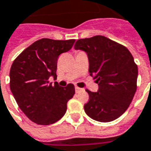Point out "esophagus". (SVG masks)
<instances>
[{"instance_id": "34e87169", "label": "esophagus", "mask_w": 151, "mask_h": 151, "mask_svg": "<svg viewBox=\"0 0 151 151\" xmlns=\"http://www.w3.org/2000/svg\"><path fill=\"white\" fill-rule=\"evenodd\" d=\"M75 89H76V93H78V92H80L81 90H83V88H79V87H77V86H75Z\"/></svg>"}]
</instances>
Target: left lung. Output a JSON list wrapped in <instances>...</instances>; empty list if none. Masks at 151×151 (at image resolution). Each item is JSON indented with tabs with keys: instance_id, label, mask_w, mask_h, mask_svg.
Returning <instances> with one entry per match:
<instances>
[{
	"instance_id": "1",
	"label": "left lung",
	"mask_w": 151,
	"mask_h": 151,
	"mask_svg": "<svg viewBox=\"0 0 151 151\" xmlns=\"http://www.w3.org/2000/svg\"><path fill=\"white\" fill-rule=\"evenodd\" d=\"M74 47L86 52L89 75L98 83L97 92L86 90V114L101 123L116 120L127 110L137 90L138 69L131 53L103 35L77 40Z\"/></svg>"
}]
</instances>
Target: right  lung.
Wrapping results in <instances>:
<instances>
[{
	"label": "right lung",
	"mask_w": 151,
	"mask_h": 151,
	"mask_svg": "<svg viewBox=\"0 0 151 151\" xmlns=\"http://www.w3.org/2000/svg\"><path fill=\"white\" fill-rule=\"evenodd\" d=\"M75 40L43 38L24 49L10 68V89L22 112L32 122L49 125L60 120L66 113L67 103L75 95L69 83L61 87L48 82L56 78L57 59L71 49Z\"/></svg>",
	"instance_id": "right-lung-1"
}]
</instances>
